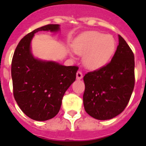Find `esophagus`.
I'll use <instances>...</instances> for the list:
<instances>
[{
    "mask_svg": "<svg viewBox=\"0 0 146 146\" xmlns=\"http://www.w3.org/2000/svg\"><path fill=\"white\" fill-rule=\"evenodd\" d=\"M82 78V73L80 71H78L76 73V79L77 80H81Z\"/></svg>",
    "mask_w": 146,
    "mask_h": 146,
    "instance_id": "esophagus-1",
    "label": "esophagus"
}]
</instances>
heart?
Returning a JSON list of instances; mask_svg holds the SVG:
<instances>
[{
	"label": "heart",
	"mask_w": 146,
	"mask_h": 146,
	"mask_svg": "<svg viewBox=\"0 0 146 146\" xmlns=\"http://www.w3.org/2000/svg\"><path fill=\"white\" fill-rule=\"evenodd\" d=\"M73 50L77 54L83 56L86 67L98 70L105 66L113 57L116 50V41L111 35L89 31L76 38Z\"/></svg>",
	"instance_id": "heart-1"
}]
</instances>
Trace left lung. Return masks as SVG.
I'll return each instance as SVG.
<instances>
[{
    "instance_id": "obj_1",
    "label": "left lung",
    "mask_w": 146,
    "mask_h": 146,
    "mask_svg": "<svg viewBox=\"0 0 146 146\" xmlns=\"http://www.w3.org/2000/svg\"><path fill=\"white\" fill-rule=\"evenodd\" d=\"M111 61L85 75L83 104L88 114L100 120L119 115L127 107L135 85L134 54L120 35Z\"/></svg>"
}]
</instances>
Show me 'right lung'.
Segmentation results:
<instances>
[{
  "mask_svg": "<svg viewBox=\"0 0 146 146\" xmlns=\"http://www.w3.org/2000/svg\"><path fill=\"white\" fill-rule=\"evenodd\" d=\"M41 31L56 33L60 28L58 24H50L23 38L13 57L11 76L14 98L23 112L33 120L44 121L58 113L64 93L76 80L78 67L34 57L31 43Z\"/></svg>",
  "mask_w": 146,
  "mask_h": 146,
  "instance_id": "1",
  "label": "right lung"
}]
</instances>
